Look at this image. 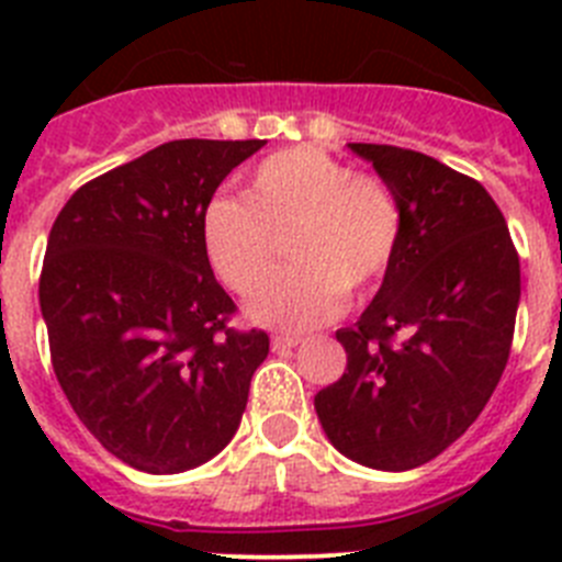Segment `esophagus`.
I'll use <instances>...</instances> for the list:
<instances>
[{
  "mask_svg": "<svg viewBox=\"0 0 562 562\" xmlns=\"http://www.w3.org/2000/svg\"><path fill=\"white\" fill-rule=\"evenodd\" d=\"M301 337L297 335H272V349L276 351H286V349H295Z\"/></svg>",
  "mask_w": 562,
  "mask_h": 562,
  "instance_id": "obj_1",
  "label": "esophagus"
}]
</instances>
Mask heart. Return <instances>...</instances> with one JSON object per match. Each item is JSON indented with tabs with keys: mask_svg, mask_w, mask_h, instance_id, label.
<instances>
[{
	"mask_svg": "<svg viewBox=\"0 0 562 562\" xmlns=\"http://www.w3.org/2000/svg\"><path fill=\"white\" fill-rule=\"evenodd\" d=\"M405 231L394 188L380 173L355 171L329 151L292 146L247 173L245 200H213L202 238L227 290L250 295L290 247L292 267L252 295V321L312 329L369 295L389 276Z\"/></svg>",
	"mask_w": 562,
	"mask_h": 562,
	"instance_id": "1",
	"label": "heart"
}]
</instances>
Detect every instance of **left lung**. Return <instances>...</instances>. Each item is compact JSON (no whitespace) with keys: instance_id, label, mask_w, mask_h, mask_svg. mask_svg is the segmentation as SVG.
Returning a JSON list of instances; mask_svg holds the SVG:
<instances>
[{"instance_id":"8db88e82","label":"left lung","mask_w":562,"mask_h":562,"mask_svg":"<svg viewBox=\"0 0 562 562\" xmlns=\"http://www.w3.org/2000/svg\"><path fill=\"white\" fill-rule=\"evenodd\" d=\"M402 202L405 231L380 292L337 329L346 371L315 411L342 456L414 470L464 434L509 360L520 261L504 213L479 180L428 154L351 143Z\"/></svg>"}]
</instances>
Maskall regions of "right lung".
Returning a JSON list of instances; mask_svg holds the SVG:
<instances>
[{
    "mask_svg": "<svg viewBox=\"0 0 562 562\" xmlns=\"http://www.w3.org/2000/svg\"><path fill=\"white\" fill-rule=\"evenodd\" d=\"M265 140H171L78 188L53 222L38 301L69 405L143 473H182L236 434L270 351L233 329L202 222L213 191Z\"/></svg>",
    "mask_w": 562,
    "mask_h": 562,
    "instance_id": "right-lung-1",
    "label": "right lung"
}]
</instances>
